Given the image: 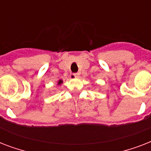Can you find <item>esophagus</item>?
I'll return each mask as SVG.
<instances>
[{
  "label": "esophagus",
  "mask_w": 151,
  "mask_h": 151,
  "mask_svg": "<svg viewBox=\"0 0 151 151\" xmlns=\"http://www.w3.org/2000/svg\"><path fill=\"white\" fill-rule=\"evenodd\" d=\"M73 75L74 76V78H79V76H80V73H73Z\"/></svg>",
  "instance_id": "esophagus-1"
}]
</instances>
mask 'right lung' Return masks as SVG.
Listing matches in <instances>:
<instances>
[{"mask_svg": "<svg viewBox=\"0 0 151 151\" xmlns=\"http://www.w3.org/2000/svg\"><path fill=\"white\" fill-rule=\"evenodd\" d=\"M62 83H63V81H62V80H59V81H58V85H61V84H62Z\"/></svg>", "mask_w": 151, "mask_h": 151, "instance_id": "obj_1", "label": "right lung"}]
</instances>
